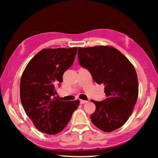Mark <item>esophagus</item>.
<instances>
[{
    "mask_svg": "<svg viewBox=\"0 0 158 158\" xmlns=\"http://www.w3.org/2000/svg\"><path fill=\"white\" fill-rule=\"evenodd\" d=\"M87 102H88V101H85V100H82V99L80 100V103L81 104H84V103H85Z\"/></svg>",
    "mask_w": 158,
    "mask_h": 158,
    "instance_id": "34e87169",
    "label": "esophagus"
}]
</instances>
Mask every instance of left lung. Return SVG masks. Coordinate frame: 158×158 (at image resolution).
<instances>
[{
	"label": "left lung",
	"instance_id": "8db88e82",
	"mask_svg": "<svg viewBox=\"0 0 158 158\" xmlns=\"http://www.w3.org/2000/svg\"><path fill=\"white\" fill-rule=\"evenodd\" d=\"M78 56L79 64L89 71L94 82L105 85L107 98L92 100L96 109L91 121L102 131L117 130L127 121L136 103L138 82L135 67L111 46L78 47Z\"/></svg>",
	"mask_w": 158,
	"mask_h": 158
}]
</instances>
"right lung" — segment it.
<instances>
[{
  "label": "right lung",
  "mask_w": 158,
  "mask_h": 158,
  "mask_svg": "<svg viewBox=\"0 0 158 158\" xmlns=\"http://www.w3.org/2000/svg\"><path fill=\"white\" fill-rule=\"evenodd\" d=\"M77 47L44 49L33 57L20 80L23 109L40 131L48 135L60 132L68 125L80 101L56 99V87L64 72L73 65Z\"/></svg>",
  "instance_id": "right-lung-1"
}]
</instances>
